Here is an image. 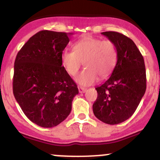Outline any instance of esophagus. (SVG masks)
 <instances>
[{
  "mask_svg": "<svg viewBox=\"0 0 160 160\" xmlns=\"http://www.w3.org/2000/svg\"><path fill=\"white\" fill-rule=\"evenodd\" d=\"M78 90H79V92L80 93H83L85 92L86 91V89L84 87H81V86H79L78 87Z\"/></svg>",
  "mask_w": 160,
  "mask_h": 160,
  "instance_id": "34e87169",
  "label": "esophagus"
}]
</instances>
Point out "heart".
I'll return each instance as SVG.
<instances>
[{"label": "heart", "mask_w": 160, "mask_h": 160, "mask_svg": "<svg viewBox=\"0 0 160 160\" xmlns=\"http://www.w3.org/2000/svg\"><path fill=\"white\" fill-rule=\"evenodd\" d=\"M74 52L64 50L61 55L62 65L71 76L78 73L82 63L85 68L77 77L76 82L89 86L101 78L108 77L114 68L117 51L113 42L92 37H84L73 46Z\"/></svg>", "instance_id": "1"}]
</instances>
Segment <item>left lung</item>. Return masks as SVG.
<instances>
[{"label": "left lung", "instance_id": "left-lung-1", "mask_svg": "<svg viewBox=\"0 0 160 160\" xmlns=\"http://www.w3.org/2000/svg\"><path fill=\"white\" fill-rule=\"evenodd\" d=\"M113 42L117 62L111 76L97 86L98 97L92 105L99 120L119 124L135 113L146 91V69L144 58L132 40L116 32H102Z\"/></svg>", "mask_w": 160, "mask_h": 160}]
</instances>
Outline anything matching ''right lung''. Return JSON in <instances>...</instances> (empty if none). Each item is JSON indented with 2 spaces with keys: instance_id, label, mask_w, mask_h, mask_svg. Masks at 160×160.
<instances>
[{
  "instance_id": "1",
  "label": "right lung",
  "mask_w": 160,
  "mask_h": 160,
  "mask_svg": "<svg viewBox=\"0 0 160 160\" xmlns=\"http://www.w3.org/2000/svg\"><path fill=\"white\" fill-rule=\"evenodd\" d=\"M70 34L40 31L16 56L14 97L28 118L41 127H54L65 120L71 113L73 98L79 93L61 62Z\"/></svg>"
}]
</instances>
